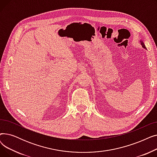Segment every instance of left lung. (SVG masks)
<instances>
[{
  "instance_id": "1",
  "label": "left lung",
  "mask_w": 157,
  "mask_h": 157,
  "mask_svg": "<svg viewBox=\"0 0 157 157\" xmlns=\"http://www.w3.org/2000/svg\"><path fill=\"white\" fill-rule=\"evenodd\" d=\"M140 42H141V44L142 45V46H143L144 48L146 49V46H145V45H144V43H143V41L141 40V41H140Z\"/></svg>"
}]
</instances>
